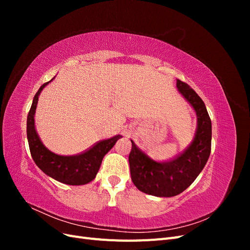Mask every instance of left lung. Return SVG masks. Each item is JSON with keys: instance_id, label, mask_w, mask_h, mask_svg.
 <instances>
[{"instance_id": "8db88e82", "label": "left lung", "mask_w": 250, "mask_h": 250, "mask_svg": "<svg viewBox=\"0 0 250 250\" xmlns=\"http://www.w3.org/2000/svg\"><path fill=\"white\" fill-rule=\"evenodd\" d=\"M176 87L197 117L190 145L171 161L156 162L131 140L129 166L132 183L143 193L156 197H173L183 193L197 178L210 154L211 122L204 102L187 83L177 79Z\"/></svg>"}]
</instances>
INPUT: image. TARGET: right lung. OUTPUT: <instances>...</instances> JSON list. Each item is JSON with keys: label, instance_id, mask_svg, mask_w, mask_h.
Listing matches in <instances>:
<instances>
[{"label": "right lung", "instance_id": "add662e5", "mask_svg": "<svg viewBox=\"0 0 250 250\" xmlns=\"http://www.w3.org/2000/svg\"><path fill=\"white\" fill-rule=\"evenodd\" d=\"M42 84L33 98L31 108L27 118V139L30 152L34 163L46 175L52 177L59 183L70 186L86 185L94 180L100 169L103 157L115 146V144L122 135H115L110 139L102 140L86 150L76 155H60L52 152L43 145L35 128V111L39 97L42 89L50 82Z\"/></svg>", "mask_w": 250, "mask_h": 250}]
</instances>
